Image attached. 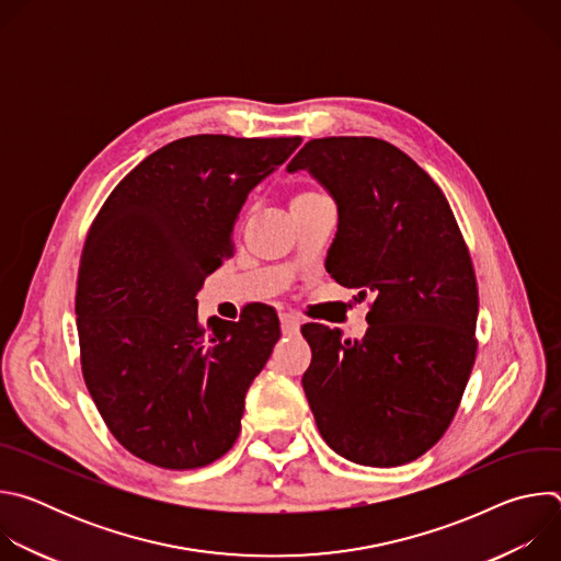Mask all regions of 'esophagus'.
<instances>
[{
    "instance_id": "obj_1",
    "label": "esophagus",
    "mask_w": 561,
    "mask_h": 561,
    "mask_svg": "<svg viewBox=\"0 0 561 561\" xmlns=\"http://www.w3.org/2000/svg\"><path fill=\"white\" fill-rule=\"evenodd\" d=\"M299 327H301V322H299L297 314H293V312L282 314V333L284 335H295L299 331Z\"/></svg>"
}]
</instances>
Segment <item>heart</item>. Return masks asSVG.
Segmentation results:
<instances>
[{
  "label": "heart",
  "mask_w": 561,
  "mask_h": 561,
  "mask_svg": "<svg viewBox=\"0 0 561 561\" xmlns=\"http://www.w3.org/2000/svg\"><path fill=\"white\" fill-rule=\"evenodd\" d=\"M314 197H322V193H317V191H304V193H299L293 202H301V199H314Z\"/></svg>",
  "instance_id": "b5f03b06"
}]
</instances>
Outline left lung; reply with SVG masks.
<instances>
[{
	"label": "left lung",
	"mask_w": 561,
	"mask_h": 561,
	"mask_svg": "<svg viewBox=\"0 0 561 561\" xmlns=\"http://www.w3.org/2000/svg\"><path fill=\"white\" fill-rule=\"evenodd\" d=\"M286 171H308L337 204L331 277L375 295L362 340L301 327L317 428L348 461L409 463L446 433L474 364L479 295L455 215L428 173L383 139H310Z\"/></svg>",
	"instance_id": "obj_1"
}]
</instances>
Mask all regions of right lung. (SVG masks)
I'll list each match as a JSON object with an SVG mask.
<instances>
[{"mask_svg":"<svg viewBox=\"0 0 561 561\" xmlns=\"http://www.w3.org/2000/svg\"><path fill=\"white\" fill-rule=\"evenodd\" d=\"M301 137L193 135L148 154L108 195L79 262L82 373L115 439L159 468L230 450L244 397L279 340L257 304L239 322L197 319L204 279L232 255L249 193Z\"/></svg>","mask_w":561,"mask_h":561,"instance_id":"1","label":"right lung"}]
</instances>
